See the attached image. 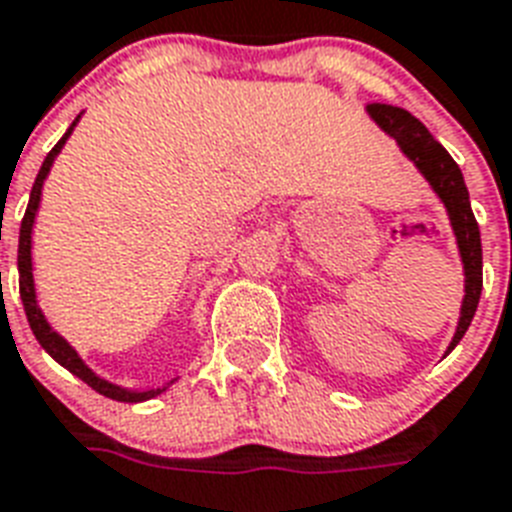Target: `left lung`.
<instances>
[{
	"label": "left lung",
	"instance_id": "obj_1",
	"mask_svg": "<svg viewBox=\"0 0 512 512\" xmlns=\"http://www.w3.org/2000/svg\"><path fill=\"white\" fill-rule=\"evenodd\" d=\"M367 116L391 140H396L399 150L415 163V169L423 174L425 182L436 192V198L447 208L449 224H452V232H455L457 251H460L465 275V296L463 304H460L457 330L447 346L449 354L457 343L463 341L465 330L470 327V320H473V314L478 309L481 285H484V277H481V267H484V261H481V232H478L476 216L470 211V198L463 171L455 163V158L439 142L433 140V134L412 113H407V110L394 108V105H383V102H372V105H367Z\"/></svg>",
	"mask_w": 512,
	"mask_h": 512
}]
</instances>
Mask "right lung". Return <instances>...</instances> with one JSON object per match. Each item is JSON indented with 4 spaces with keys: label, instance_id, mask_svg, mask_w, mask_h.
<instances>
[{
    "label": "right lung",
    "instance_id": "right-lung-1",
    "mask_svg": "<svg viewBox=\"0 0 512 512\" xmlns=\"http://www.w3.org/2000/svg\"><path fill=\"white\" fill-rule=\"evenodd\" d=\"M79 118L81 116H76V121L68 126V132H65L63 137H60V142H57L52 150H49V155L44 158V163H42V169H39V174H36L34 187H31V198H28L26 216H23V222H20V240H18L20 298H23V309H26L28 325H31V330H34L36 341L42 343V349L47 351L49 357L55 359L57 365H63L65 370L73 372L76 378H81L84 383H87V386H92L97 394L108 396V399H116V402H129V404L147 402V399H155L158 394H163V391H166V388H169L177 378L169 380V383H166V386H161V388H124V386H118V383H110V380H105L102 375H97V372H94L92 367H89L87 362L79 357V351L73 349L71 343L65 341L63 335L57 333V330H52V325H49L47 317H44L42 306H39V301H36L34 259H31V245H34L36 214H39V203H42V187H44V179L49 177V169H52V163H55V158L60 155V150H63V145L68 142V137L73 134L76 124H79Z\"/></svg>",
    "mask_w": 512,
    "mask_h": 512
}]
</instances>
